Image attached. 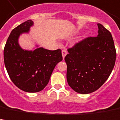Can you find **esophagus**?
Returning a JSON list of instances; mask_svg holds the SVG:
<instances>
[{"instance_id": "1", "label": "esophagus", "mask_w": 120, "mask_h": 120, "mask_svg": "<svg viewBox=\"0 0 120 120\" xmlns=\"http://www.w3.org/2000/svg\"><path fill=\"white\" fill-rule=\"evenodd\" d=\"M67 51H66L65 49L62 50V56H63V58H65V55H67Z\"/></svg>"}]
</instances>
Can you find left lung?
I'll return each mask as SVG.
<instances>
[{
	"label": "left lung",
	"instance_id": "left-lung-1",
	"mask_svg": "<svg viewBox=\"0 0 120 120\" xmlns=\"http://www.w3.org/2000/svg\"><path fill=\"white\" fill-rule=\"evenodd\" d=\"M98 35L69 48L65 57L67 82L75 92L89 94L106 82L114 67L116 51L111 33L98 24Z\"/></svg>",
	"mask_w": 120,
	"mask_h": 120
}]
</instances>
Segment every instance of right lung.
I'll return each instance as SVG.
<instances>
[{
	"label": "right lung",
	"instance_id": "1",
	"mask_svg": "<svg viewBox=\"0 0 120 120\" xmlns=\"http://www.w3.org/2000/svg\"><path fill=\"white\" fill-rule=\"evenodd\" d=\"M33 22L28 20L12 30L4 49V61L11 81L18 88L28 92L42 90L49 82L55 67L63 60L61 49L43 47L34 51L22 49L18 38L28 33Z\"/></svg>",
	"mask_w": 120,
	"mask_h": 120
}]
</instances>
